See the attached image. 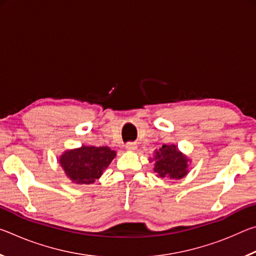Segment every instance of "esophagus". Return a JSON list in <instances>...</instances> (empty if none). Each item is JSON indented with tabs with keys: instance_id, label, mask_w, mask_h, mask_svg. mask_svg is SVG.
Listing matches in <instances>:
<instances>
[{
	"instance_id": "obj_1",
	"label": "esophagus",
	"mask_w": 256,
	"mask_h": 256,
	"mask_svg": "<svg viewBox=\"0 0 256 256\" xmlns=\"http://www.w3.org/2000/svg\"><path fill=\"white\" fill-rule=\"evenodd\" d=\"M125 148H126V150L128 151H136L138 146L134 142H128V144H126V146H125Z\"/></svg>"
}]
</instances>
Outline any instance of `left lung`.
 Here are the masks:
<instances>
[{
	"mask_svg": "<svg viewBox=\"0 0 256 256\" xmlns=\"http://www.w3.org/2000/svg\"><path fill=\"white\" fill-rule=\"evenodd\" d=\"M154 160V170L162 178L167 177V178L180 180L188 172L190 159L182 154L175 144H164L159 150H156Z\"/></svg>",
	"mask_w": 256,
	"mask_h": 256,
	"instance_id": "left-lung-1",
	"label": "left lung"
}]
</instances>
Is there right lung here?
I'll return each instance as SVG.
<instances>
[{
  "label": "right lung",
  "mask_w": 256,
  "mask_h": 256,
  "mask_svg": "<svg viewBox=\"0 0 256 256\" xmlns=\"http://www.w3.org/2000/svg\"><path fill=\"white\" fill-rule=\"evenodd\" d=\"M115 157L116 151L108 146H82L66 150L60 157V164L73 183L92 184L102 176Z\"/></svg>",
  "instance_id": "add662e5"
}]
</instances>
